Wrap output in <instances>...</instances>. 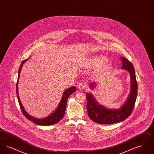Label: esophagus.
<instances>
[{
	"label": "esophagus",
	"mask_w": 154,
	"mask_h": 154,
	"mask_svg": "<svg viewBox=\"0 0 154 154\" xmlns=\"http://www.w3.org/2000/svg\"><path fill=\"white\" fill-rule=\"evenodd\" d=\"M78 88L80 89V90H82V89H85L86 88V85L84 82H81L79 85H78Z\"/></svg>",
	"instance_id": "esophagus-1"
}]
</instances>
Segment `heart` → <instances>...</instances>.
Segmentation results:
<instances>
[{
	"instance_id": "obj_1",
	"label": "heart",
	"mask_w": 154,
	"mask_h": 154,
	"mask_svg": "<svg viewBox=\"0 0 154 154\" xmlns=\"http://www.w3.org/2000/svg\"><path fill=\"white\" fill-rule=\"evenodd\" d=\"M107 60L108 59L106 57L103 55H97L88 59L87 63L89 66L92 67H99L102 66L100 67V71L103 72L111 69V66L109 64H104Z\"/></svg>"
}]
</instances>
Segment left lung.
Returning a JSON list of instances; mask_svg holds the SVG:
<instances>
[{
    "mask_svg": "<svg viewBox=\"0 0 154 154\" xmlns=\"http://www.w3.org/2000/svg\"><path fill=\"white\" fill-rule=\"evenodd\" d=\"M122 62V69L127 70L131 76V91L124 104L118 109H109L96 100L93 94H87V109L89 117L99 124H112L122 122L132 113L137 95V82L135 70L132 63L127 59L121 57ZM97 84L95 82L89 84V88L94 89Z\"/></svg>",
    "mask_w": 154,
    "mask_h": 154,
    "instance_id": "1",
    "label": "left lung"
}]
</instances>
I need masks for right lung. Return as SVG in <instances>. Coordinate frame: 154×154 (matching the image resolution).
I'll return each instance as SVG.
<instances>
[{
	"label": "right lung",
	"instance_id": "obj_1",
	"mask_svg": "<svg viewBox=\"0 0 154 154\" xmlns=\"http://www.w3.org/2000/svg\"><path fill=\"white\" fill-rule=\"evenodd\" d=\"M29 59H25L24 60L22 61L19 70H18V79H17V82L16 84V92H17V96L18 98V100L20 104L21 109L22 111L23 114L25 116V117L28 119L30 121L32 122L35 123L38 125H42V126H48V125H52L55 124H57L59 121L63 117L65 112V110H66V104H67V100L69 97V96L70 95L74 93V92L76 91V87H72L70 88H69L68 89H66V90L64 91L61 100L60 101V103H59L58 106L56 109L52 113H51L50 115L47 116V117L42 118V119H38L36 118L30 116L29 114L27 113V112L24 109L22 103L20 101V97L18 95V80L20 79V73L21 70L22 69V66L24 64L25 62H26Z\"/></svg>",
	"mask_w": 154,
	"mask_h": 154
}]
</instances>
